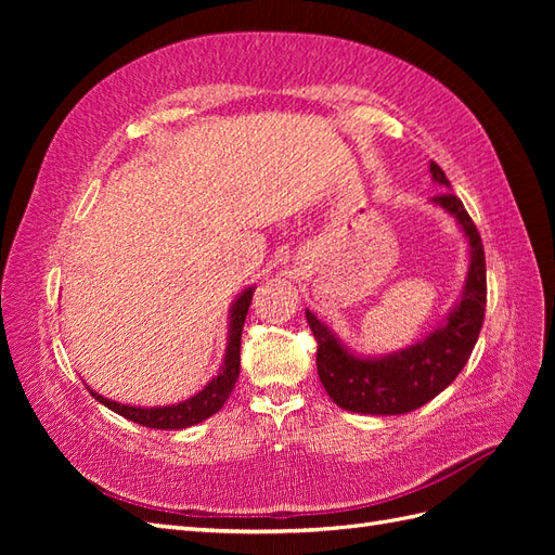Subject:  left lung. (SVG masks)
Segmentation results:
<instances>
[{"label":"left lung","instance_id":"obj_1","mask_svg":"<svg viewBox=\"0 0 555 555\" xmlns=\"http://www.w3.org/2000/svg\"><path fill=\"white\" fill-rule=\"evenodd\" d=\"M433 180L451 192V182L438 164L430 162ZM433 196L459 222L469 245V266L461 298L422 340L371 357L349 349L322 319L306 308V319L317 340V373L335 405L357 414H408L442 393L459 377L473 354L486 310V259L475 222L469 220L461 198L453 194Z\"/></svg>","mask_w":555,"mask_h":555}]
</instances>
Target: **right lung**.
Returning <instances> with one entry per match:
<instances>
[{
	"label": "right lung",
	"instance_id": "add662e5",
	"mask_svg": "<svg viewBox=\"0 0 555 555\" xmlns=\"http://www.w3.org/2000/svg\"><path fill=\"white\" fill-rule=\"evenodd\" d=\"M251 294H255V287H247L231 304L227 351H224V361L220 365V373H217L204 386V389L194 393L192 398L182 400V402H173V405L141 408V405H125V402L104 398L102 393H96L94 389H90V386H88V391L92 393V398L102 402L104 408L129 418V422H133V424L145 426V428L182 430V428H190L194 424L206 422L208 416H212V414L222 410L227 398L233 391V386H236V382H238V373H241V335H243L247 308L251 304Z\"/></svg>",
	"mask_w": 555,
	"mask_h": 555
}]
</instances>
